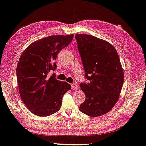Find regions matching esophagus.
Returning <instances> with one entry per match:
<instances>
[{
    "mask_svg": "<svg viewBox=\"0 0 146 146\" xmlns=\"http://www.w3.org/2000/svg\"><path fill=\"white\" fill-rule=\"evenodd\" d=\"M71 87L74 88V89H78V88H79L78 85H76V84H75V83H73V84H71Z\"/></svg>",
    "mask_w": 146,
    "mask_h": 146,
    "instance_id": "34e87169",
    "label": "esophagus"
}]
</instances>
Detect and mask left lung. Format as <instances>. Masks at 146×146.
I'll return each instance as SVG.
<instances>
[{"mask_svg":"<svg viewBox=\"0 0 146 146\" xmlns=\"http://www.w3.org/2000/svg\"><path fill=\"white\" fill-rule=\"evenodd\" d=\"M75 38L88 84H80L86 96L79 108L89 116L105 115L118 101L124 81V73L115 48L97 37L76 34Z\"/></svg>","mask_w":146,"mask_h":146,"instance_id":"left-lung-1","label":"left lung"}]
</instances>
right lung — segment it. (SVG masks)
Here are the masks:
<instances>
[{"label":"right lung","instance_id":"1","mask_svg":"<svg viewBox=\"0 0 146 146\" xmlns=\"http://www.w3.org/2000/svg\"><path fill=\"white\" fill-rule=\"evenodd\" d=\"M73 34L52 35L34 42L21 54L16 68L21 99L34 115L47 116L58 111L71 85L56 78L54 62L58 53L72 41Z\"/></svg>","mask_w":146,"mask_h":146}]
</instances>
